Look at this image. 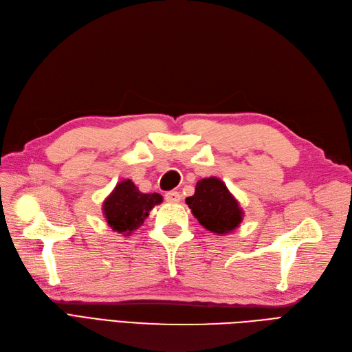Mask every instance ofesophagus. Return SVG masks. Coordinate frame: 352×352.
<instances>
[{
	"instance_id": "esophagus-1",
	"label": "esophagus",
	"mask_w": 352,
	"mask_h": 352,
	"mask_svg": "<svg viewBox=\"0 0 352 352\" xmlns=\"http://www.w3.org/2000/svg\"><path fill=\"white\" fill-rule=\"evenodd\" d=\"M165 200L168 203H178L181 200V194L178 191H168L165 194Z\"/></svg>"
}]
</instances>
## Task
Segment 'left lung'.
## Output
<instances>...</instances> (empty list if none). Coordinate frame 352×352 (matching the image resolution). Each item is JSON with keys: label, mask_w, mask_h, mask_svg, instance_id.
<instances>
[{"label": "left lung", "mask_w": 352, "mask_h": 352, "mask_svg": "<svg viewBox=\"0 0 352 352\" xmlns=\"http://www.w3.org/2000/svg\"><path fill=\"white\" fill-rule=\"evenodd\" d=\"M186 203L199 223L217 235L230 233L242 222L243 212L238 200L223 181L216 177L200 179L194 196L187 197Z\"/></svg>", "instance_id": "1"}]
</instances>
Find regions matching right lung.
Here are the masks:
<instances>
[{"instance_id":"add662e5","label":"right lung","mask_w":352,"mask_h":352,"mask_svg":"<svg viewBox=\"0 0 352 352\" xmlns=\"http://www.w3.org/2000/svg\"><path fill=\"white\" fill-rule=\"evenodd\" d=\"M160 203H162L161 194L140 192L132 181L124 179L104 200L102 213L114 232L129 236L143 225L149 212Z\"/></svg>"}]
</instances>
